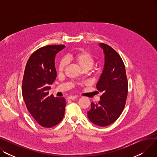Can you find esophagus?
Returning <instances> with one entry per match:
<instances>
[{"label": "esophagus", "instance_id": "34e87169", "mask_svg": "<svg viewBox=\"0 0 157 157\" xmlns=\"http://www.w3.org/2000/svg\"><path fill=\"white\" fill-rule=\"evenodd\" d=\"M77 98L76 96L71 95V96H69V97H68V99H69V100H74V99H75V98Z\"/></svg>", "mask_w": 157, "mask_h": 157}]
</instances>
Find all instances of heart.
<instances>
[{"label": "heart", "instance_id": "b5f03b06", "mask_svg": "<svg viewBox=\"0 0 157 157\" xmlns=\"http://www.w3.org/2000/svg\"><path fill=\"white\" fill-rule=\"evenodd\" d=\"M72 58L79 67L83 70H89L91 69L95 62L94 56L92 55V54L86 50H84V49H80V50L74 53L72 56ZM67 64V59L63 58L60 61L59 68H58L59 71L60 72H63Z\"/></svg>", "mask_w": 157, "mask_h": 157}]
</instances>
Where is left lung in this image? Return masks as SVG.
Listing matches in <instances>:
<instances>
[{
	"label": "left lung",
	"instance_id": "left-lung-1",
	"mask_svg": "<svg viewBox=\"0 0 157 157\" xmlns=\"http://www.w3.org/2000/svg\"><path fill=\"white\" fill-rule=\"evenodd\" d=\"M104 53V66L97 83L103 94L98 104L91 103L88 118L94 124L105 127L116 121L125 108L128 94V81L124 63L113 48L99 44Z\"/></svg>",
	"mask_w": 157,
	"mask_h": 157
}]
</instances>
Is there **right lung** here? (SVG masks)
<instances>
[{
    "label": "right lung",
    "mask_w": 157,
    "mask_h": 157,
    "mask_svg": "<svg viewBox=\"0 0 157 157\" xmlns=\"http://www.w3.org/2000/svg\"><path fill=\"white\" fill-rule=\"evenodd\" d=\"M64 45H48L30 56L25 69L22 95L27 108L40 125L51 128L62 120L65 107L63 97L49 95L56 78L55 58Z\"/></svg>",
    "instance_id": "obj_1"
}]
</instances>
